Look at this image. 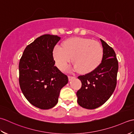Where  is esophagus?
I'll return each instance as SVG.
<instances>
[{"label": "esophagus", "mask_w": 134, "mask_h": 134, "mask_svg": "<svg viewBox=\"0 0 134 134\" xmlns=\"http://www.w3.org/2000/svg\"><path fill=\"white\" fill-rule=\"evenodd\" d=\"M68 78H69V81H71L72 79H74V78H75V76H68Z\"/></svg>", "instance_id": "34e87169"}]
</instances>
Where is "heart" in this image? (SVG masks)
<instances>
[{"label": "heart", "instance_id": "obj_1", "mask_svg": "<svg viewBox=\"0 0 134 134\" xmlns=\"http://www.w3.org/2000/svg\"><path fill=\"white\" fill-rule=\"evenodd\" d=\"M53 56L59 69L63 70L69 63L72 57L74 68L81 74H87L100 64L103 49L98 42L87 38L75 37L68 39L62 47L56 45Z\"/></svg>", "mask_w": 134, "mask_h": 134}]
</instances>
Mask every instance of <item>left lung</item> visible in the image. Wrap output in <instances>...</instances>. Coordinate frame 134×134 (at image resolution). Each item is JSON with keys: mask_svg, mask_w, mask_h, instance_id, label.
<instances>
[{"mask_svg": "<svg viewBox=\"0 0 134 134\" xmlns=\"http://www.w3.org/2000/svg\"><path fill=\"white\" fill-rule=\"evenodd\" d=\"M103 56L97 68L78 78L82 87L76 93L77 102L81 107L93 109L101 106L112 96L116 88L118 61L112 47L100 38Z\"/></svg>", "mask_w": 134, "mask_h": 134, "instance_id": "8db88e82", "label": "left lung"}]
</instances>
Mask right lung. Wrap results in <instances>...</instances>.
<instances>
[{"label": "right lung", "instance_id": "1", "mask_svg": "<svg viewBox=\"0 0 134 134\" xmlns=\"http://www.w3.org/2000/svg\"><path fill=\"white\" fill-rule=\"evenodd\" d=\"M60 38L51 35L39 37L26 47L19 61L22 92L31 104L41 109L55 106L60 90L69 81L53 60V48Z\"/></svg>", "mask_w": 134, "mask_h": 134}]
</instances>
